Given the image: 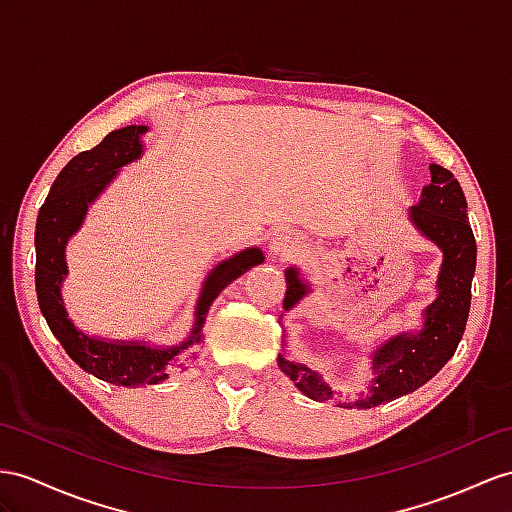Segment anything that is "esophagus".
<instances>
[{
	"label": "esophagus",
	"instance_id": "obj_1",
	"mask_svg": "<svg viewBox=\"0 0 512 512\" xmlns=\"http://www.w3.org/2000/svg\"><path fill=\"white\" fill-rule=\"evenodd\" d=\"M269 249L273 252V256L278 258H293L299 252V239L289 230H278L271 236Z\"/></svg>",
	"mask_w": 512,
	"mask_h": 512
}]
</instances>
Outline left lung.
I'll list each match as a JSON object with an SVG mask.
<instances>
[{"mask_svg":"<svg viewBox=\"0 0 512 512\" xmlns=\"http://www.w3.org/2000/svg\"><path fill=\"white\" fill-rule=\"evenodd\" d=\"M430 173L432 182L423 189L421 202L410 208V217L428 239L443 249L439 297L426 308V328L417 336H395L373 354L376 378L365 397L354 404L358 408L380 406L417 391L454 356L467 326L471 280L476 271V239L469 226L467 199L450 171L430 165ZM306 291L297 271H286L284 308L295 306ZM278 365L310 400L341 404L343 395L323 384L315 371L282 354H278Z\"/></svg>","mask_w":512,"mask_h":512,"instance_id":"8db88e82","label":"left lung"}]
</instances>
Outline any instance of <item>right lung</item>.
Segmentation results:
<instances>
[{
  "label": "right lung",
  "instance_id": "right-lung-1",
  "mask_svg": "<svg viewBox=\"0 0 512 512\" xmlns=\"http://www.w3.org/2000/svg\"><path fill=\"white\" fill-rule=\"evenodd\" d=\"M145 126H128L110 132L106 139L89 152H82L67 162L58 173L45 204L36 219V297L49 330L54 332L65 352L84 371L95 378L117 386L158 384L169 373L182 369L197 356V345L204 339V323L210 304L226 286L258 263H263V252L252 247L245 252L223 260L210 273L202 297L197 302V319L189 341L178 347H147L141 343H106L102 339L76 330L69 321L60 297V282L67 276L65 243L80 228L86 208L104 191L117 169L141 156L139 136Z\"/></svg>",
  "mask_w": 512,
  "mask_h": 512
}]
</instances>
